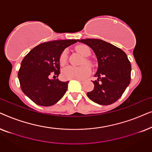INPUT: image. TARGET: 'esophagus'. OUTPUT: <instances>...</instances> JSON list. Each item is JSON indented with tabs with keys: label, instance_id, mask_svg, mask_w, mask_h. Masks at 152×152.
<instances>
[{
	"label": "esophagus",
	"instance_id": "34e87169",
	"mask_svg": "<svg viewBox=\"0 0 152 152\" xmlns=\"http://www.w3.org/2000/svg\"><path fill=\"white\" fill-rule=\"evenodd\" d=\"M76 80H77L78 82H80V83H84V80H82V79H77Z\"/></svg>",
	"mask_w": 152,
	"mask_h": 152
}]
</instances>
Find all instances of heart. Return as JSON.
Listing matches in <instances>:
<instances>
[{
    "label": "heart",
    "instance_id": "heart-1",
    "mask_svg": "<svg viewBox=\"0 0 152 152\" xmlns=\"http://www.w3.org/2000/svg\"><path fill=\"white\" fill-rule=\"evenodd\" d=\"M76 50L81 54L83 57H87L91 55V50L87 45H80L77 46ZM68 59L67 51L64 50L59 57L60 65L64 66L66 63ZM85 63L88 64L89 66H92L93 64L91 61L85 59ZM91 73V68L88 66L83 65L80 67H75V66H67L64 68L61 71V77L64 80H77V79H84L86 77L88 76Z\"/></svg>",
    "mask_w": 152,
    "mask_h": 152
}]
</instances>
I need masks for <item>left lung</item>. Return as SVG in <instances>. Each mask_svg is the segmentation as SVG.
I'll return each instance as SVG.
<instances>
[{
    "instance_id": "1",
    "label": "left lung",
    "mask_w": 152,
    "mask_h": 152,
    "mask_svg": "<svg viewBox=\"0 0 152 152\" xmlns=\"http://www.w3.org/2000/svg\"><path fill=\"white\" fill-rule=\"evenodd\" d=\"M86 44L96 55L98 67L93 81L94 89L87 96L101 105L111 104L118 100L129 86L132 66L123 50L111 43L97 39H77Z\"/></svg>"
}]
</instances>
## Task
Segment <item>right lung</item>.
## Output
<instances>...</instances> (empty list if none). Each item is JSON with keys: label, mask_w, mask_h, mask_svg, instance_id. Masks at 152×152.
<instances>
[{"label": "right lung", "mask_w": 152, "mask_h": 152, "mask_svg": "<svg viewBox=\"0 0 152 152\" xmlns=\"http://www.w3.org/2000/svg\"><path fill=\"white\" fill-rule=\"evenodd\" d=\"M77 42L75 39L56 40L34 47L22 60L18 73L23 92L37 104L49 107L65 94L68 81L51 80L50 74L60 73L59 57L66 48Z\"/></svg>", "instance_id": "obj_1"}]
</instances>
